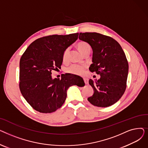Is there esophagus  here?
Segmentation results:
<instances>
[{
  "label": "esophagus",
  "mask_w": 148,
  "mask_h": 148,
  "mask_svg": "<svg viewBox=\"0 0 148 148\" xmlns=\"http://www.w3.org/2000/svg\"><path fill=\"white\" fill-rule=\"evenodd\" d=\"M84 79V83H85V84H88V83H89V80H88V79H87V78H84L83 79Z\"/></svg>",
  "instance_id": "obj_1"
}]
</instances>
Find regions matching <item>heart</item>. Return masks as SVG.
<instances>
[{
	"mask_svg": "<svg viewBox=\"0 0 148 148\" xmlns=\"http://www.w3.org/2000/svg\"><path fill=\"white\" fill-rule=\"evenodd\" d=\"M77 49L79 51L83 54L84 51L90 50V46L89 44L86 42L81 41L77 44ZM69 49H67L65 50L63 54V60L66 61L68 59V54H69ZM85 67L84 66H80L77 65H73L66 69V72L68 73H71L75 75H82L84 72Z\"/></svg>",
	"mask_w": 148,
	"mask_h": 148,
	"instance_id": "1",
	"label": "heart"
}]
</instances>
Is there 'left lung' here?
I'll return each instance as SVG.
<instances>
[{"label":"left lung","instance_id":"left-lung-1","mask_svg":"<svg viewBox=\"0 0 148 148\" xmlns=\"http://www.w3.org/2000/svg\"><path fill=\"white\" fill-rule=\"evenodd\" d=\"M79 38L92 47L93 64L89 70L100 75L98 80H89L94 94L88 100L95 106L109 107L118 101L126 89L128 64L125 53L110 36L86 32L80 33Z\"/></svg>","mask_w":148,"mask_h":148}]
</instances>
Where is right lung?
<instances>
[{
	"mask_svg": "<svg viewBox=\"0 0 148 148\" xmlns=\"http://www.w3.org/2000/svg\"><path fill=\"white\" fill-rule=\"evenodd\" d=\"M79 33L44 36L31 43L20 61V89L27 102L39 112L50 113L64 104L74 76L63 74L52 79L51 71L60 68L65 50L78 39ZM83 84L84 81L79 78Z\"/></svg>",
	"mask_w": 148,
	"mask_h": 148,
	"instance_id": "obj_1",
	"label": "right lung"
}]
</instances>
